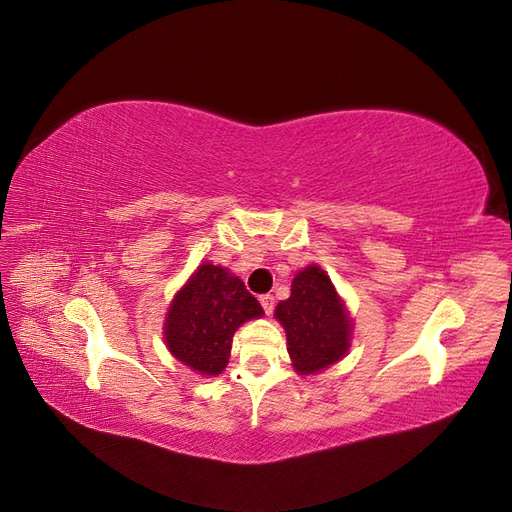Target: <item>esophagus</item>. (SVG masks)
<instances>
[{"mask_svg":"<svg viewBox=\"0 0 512 512\" xmlns=\"http://www.w3.org/2000/svg\"><path fill=\"white\" fill-rule=\"evenodd\" d=\"M260 305H262V309H265V314L271 316L273 314V307H275V299L271 297V294H262Z\"/></svg>","mask_w":512,"mask_h":512,"instance_id":"1","label":"esophagus"}]
</instances>
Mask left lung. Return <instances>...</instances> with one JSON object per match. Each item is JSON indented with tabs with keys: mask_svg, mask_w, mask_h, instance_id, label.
<instances>
[{
	"mask_svg": "<svg viewBox=\"0 0 512 512\" xmlns=\"http://www.w3.org/2000/svg\"><path fill=\"white\" fill-rule=\"evenodd\" d=\"M275 318L286 331L292 367L312 376L331 367L350 348L352 320L329 275L309 265L292 280L290 297L275 307Z\"/></svg>",
	"mask_w": 512,
	"mask_h": 512,
	"instance_id": "8db88e82",
	"label": "left lung"
}]
</instances>
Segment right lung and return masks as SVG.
I'll list each match as a JSON object with an SVG mask.
<instances>
[{"label":"right lung","mask_w":512,"mask_h":512,"mask_svg":"<svg viewBox=\"0 0 512 512\" xmlns=\"http://www.w3.org/2000/svg\"><path fill=\"white\" fill-rule=\"evenodd\" d=\"M262 307L228 269L203 262L170 301L164 342L177 361L200 376H220L228 365L232 335L260 318Z\"/></svg>","instance_id":"right-lung-1"}]
</instances>
